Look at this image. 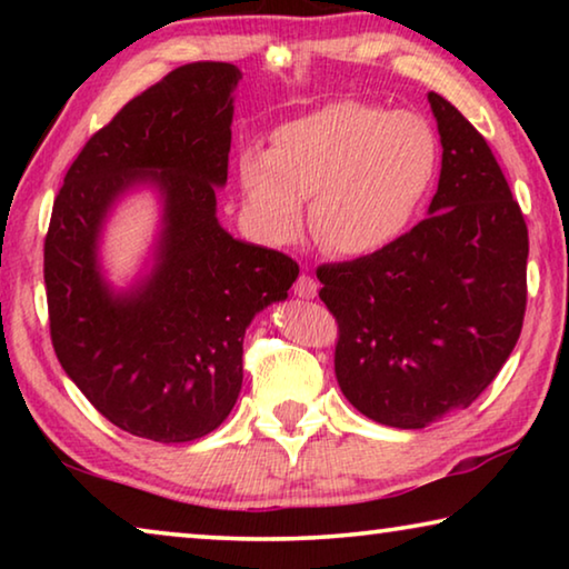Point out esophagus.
Masks as SVG:
<instances>
[{"label":"esophagus","instance_id":"obj_1","mask_svg":"<svg viewBox=\"0 0 569 569\" xmlns=\"http://www.w3.org/2000/svg\"><path fill=\"white\" fill-rule=\"evenodd\" d=\"M293 293L301 296V298H313L316 293H319V283H316L308 273H301L293 283Z\"/></svg>","mask_w":569,"mask_h":569}]
</instances>
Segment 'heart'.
Wrapping results in <instances>:
<instances>
[{"label":"heart","instance_id":"heart-1","mask_svg":"<svg viewBox=\"0 0 569 569\" xmlns=\"http://www.w3.org/2000/svg\"><path fill=\"white\" fill-rule=\"evenodd\" d=\"M437 162V138L419 114L346 100L281 124L271 150H240L238 180L250 226L268 243L301 233L303 200L313 198L316 240L356 258L407 233Z\"/></svg>","mask_w":569,"mask_h":569}]
</instances>
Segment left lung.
I'll list each match as a JSON object with an SVG mask.
<instances>
[{
  "label": "left lung",
  "mask_w": 569,
  "mask_h": 569,
  "mask_svg": "<svg viewBox=\"0 0 569 569\" xmlns=\"http://www.w3.org/2000/svg\"><path fill=\"white\" fill-rule=\"evenodd\" d=\"M441 138L429 216L379 253L321 266L333 369L363 417L423 429L502 369L527 308V223L487 140L429 92Z\"/></svg>",
  "instance_id": "8db88e82"
}]
</instances>
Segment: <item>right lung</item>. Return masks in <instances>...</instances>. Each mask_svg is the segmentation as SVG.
<instances>
[{
  "mask_svg": "<svg viewBox=\"0 0 569 569\" xmlns=\"http://www.w3.org/2000/svg\"><path fill=\"white\" fill-rule=\"evenodd\" d=\"M238 80L236 64L190 62L132 98L67 170L44 238L64 373L114 427L162 445L223 423L243 383L248 323L298 278L293 258L236 240L216 218ZM140 181L167 203L157 266L114 295L97 263L101 220Z\"/></svg>",
  "mask_w": 569,
  "mask_h": 569,
  "instance_id": "1",
  "label": "right lung"
}]
</instances>
